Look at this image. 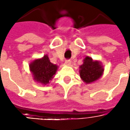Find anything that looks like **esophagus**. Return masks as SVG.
<instances>
[{
	"mask_svg": "<svg viewBox=\"0 0 130 130\" xmlns=\"http://www.w3.org/2000/svg\"><path fill=\"white\" fill-rule=\"evenodd\" d=\"M65 64L66 65H71L70 60H66L65 61Z\"/></svg>",
	"mask_w": 130,
	"mask_h": 130,
	"instance_id": "1",
	"label": "esophagus"
}]
</instances>
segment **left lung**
Segmentation results:
<instances>
[{
  "instance_id": "8db88e82",
  "label": "left lung",
  "mask_w": 130,
  "mask_h": 130,
  "mask_svg": "<svg viewBox=\"0 0 130 130\" xmlns=\"http://www.w3.org/2000/svg\"><path fill=\"white\" fill-rule=\"evenodd\" d=\"M79 68L80 76L86 84H90L97 81L102 76L104 72V68L100 62L93 60L89 56L85 58L84 63Z\"/></svg>"
}]
</instances>
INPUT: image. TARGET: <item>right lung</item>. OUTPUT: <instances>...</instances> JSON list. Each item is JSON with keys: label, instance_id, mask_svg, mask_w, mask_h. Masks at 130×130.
I'll list each match as a JSON object with an SVG mask.
<instances>
[{"label": "right lung", "instance_id": "obj_1", "mask_svg": "<svg viewBox=\"0 0 130 130\" xmlns=\"http://www.w3.org/2000/svg\"><path fill=\"white\" fill-rule=\"evenodd\" d=\"M29 67L33 75V79L44 85L49 83L58 70V66L51 63L46 55L42 58L34 60L30 63Z\"/></svg>", "mask_w": 130, "mask_h": 130}]
</instances>
